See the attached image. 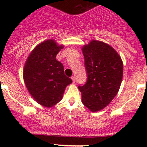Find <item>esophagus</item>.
<instances>
[{"mask_svg": "<svg viewBox=\"0 0 147 147\" xmlns=\"http://www.w3.org/2000/svg\"><path fill=\"white\" fill-rule=\"evenodd\" d=\"M71 79H72V82H73V83H75V81H76V78H75V76H72V77H71Z\"/></svg>", "mask_w": 147, "mask_h": 147, "instance_id": "34e87169", "label": "esophagus"}]
</instances>
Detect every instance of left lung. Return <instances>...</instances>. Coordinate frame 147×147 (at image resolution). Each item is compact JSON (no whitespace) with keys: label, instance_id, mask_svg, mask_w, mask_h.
Wrapping results in <instances>:
<instances>
[{"label":"left lung","instance_id":"8db88e82","mask_svg":"<svg viewBox=\"0 0 147 147\" xmlns=\"http://www.w3.org/2000/svg\"><path fill=\"white\" fill-rule=\"evenodd\" d=\"M82 52L88 79L84 86H79V90L84 105L97 112L117 95L122 81L123 62L115 50L102 41L92 40L84 45Z\"/></svg>","mask_w":147,"mask_h":147}]
</instances>
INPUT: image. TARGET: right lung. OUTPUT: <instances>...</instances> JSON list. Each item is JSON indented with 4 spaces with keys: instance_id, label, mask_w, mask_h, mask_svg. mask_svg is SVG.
I'll list each match as a JSON object with an SVG mask.
<instances>
[{
    "instance_id": "add662e5",
    "label": "right lung",
    "mask_w": 147,
    "mask_h": 147,
    "mask_svg": "<svg viewBox=\"0 0 147 147\" xmlns=\"http://www.w3.org/2000/svg\"><path fill=\"white\" fill-rule=\"evenodd\" d=\"M63 47L55 40H46L34 48L25 61V86L32 98L44 107L51 108L60 102L65 88L72 82L64 74L63 64L56 59Z\"/></svg>"
}]
</instances>
